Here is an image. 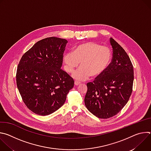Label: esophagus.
I'll use <instances>...</instances> for the list:
<instances>
[{
	"instance_id": "1",
	"label": "esophagus",
	"mask_w": 151,
	"mask_h": 151,
	"mask_svg": "<svg viewBox=\"0 0 151 151\" xmlns=\"http://www.w3.org/2000/svg\"><path fill=\"white\" fill-rule=\"evenodd\" d=\"M80 83H80L79 82L77 81H75V85H76V86H77V85H79Z\"/></svg>"
}]
</instances>
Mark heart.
<instances>
[{"mask_svg": "<svg viewBox=\"0 0 151 151\" xmlns=\"http://www.w3.org/2000/svg\"><path fill=\"white\" fill-rule=\"evenodd\" d=\"M111 58L108 47L93 42H85L77 46L73 52L63 55L64 69L68 73H72L81 62V68L72 74V77L78 81H85L90 76L96 78L101 75L109 66Z\"/></svg>", "mask_w": 151, "mask_h": 151, "instance_id": "obj_1", "label": "heart"}]
</instances>
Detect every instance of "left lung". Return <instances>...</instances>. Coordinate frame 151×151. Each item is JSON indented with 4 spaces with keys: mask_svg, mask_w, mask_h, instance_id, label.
Instances as JSON below:
<instances>
[{
    "mask_svg": "<svg viewBox=\"0 0 151 151\" xmlns=\"http://www.w3.org/2000/svg\"><path fill=\"white\" fill-rule=\"evenodd\" d=\"M112 61L106 70L87 84L84 101L87 109L96 116L107 119L116 115L131 96L134 81L132 61L125 50L112 37Z\"/></svg>",
    "mask_w": 151,
    "mask_h": 151,
    "instance_id": "obj_1",
    "label": "left lung"
}]
</instances>
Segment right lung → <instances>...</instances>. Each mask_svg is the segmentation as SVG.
Wrapping results in <instances>:
<instances>
[{"label": "right lung", "instance_id": "right-lung-1", "mask_svg": "<svg viewBox=\"0 0 151 151\" xmlns=\"http://www.w3.org/2000/svg\"><path fill=\"white\" fill-rule=\"evenodd\" d=\"M68 40L56 37L42 39L21 57L17 85L24 104L39 115L52 114L66 100L74 81L61 69Z\"/></svg>", "mask_w": 151, "mask_h": 151}]
</instances>
